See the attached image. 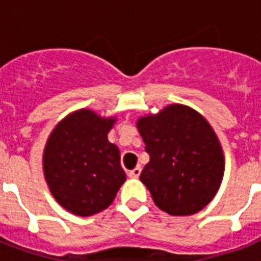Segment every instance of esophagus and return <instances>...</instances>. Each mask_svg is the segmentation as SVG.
Masks as SVG:
<instances>
[{
  "mask_svg": "<svg viewBox=\"0 0 261 261\" xmlns=\"http://www.w3.org/2000/svg\"><path fill=\"white\" fill-rule=\"evenodd\" d=\"M141 172H142V168H141V167H139V165H138V167L134 168L133 171L128 172V176H130V177L137 178V177H139V174H141Z\"/></svg>",
  "mask_w": 261,
  "mask_h": 261,
  "instance_id": "obj_1",
  "label": "esophagus"
}]
</instances>
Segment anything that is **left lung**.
Wrapping results in <instances>:
<instances>
[{
    "mask_svg": "<svg viewBox=\"0 0 261 261\" xmlns=\"http://www.w3.org/2000/svg\"><path fill=\"white\" fill-rule=\"evenodd\" d=\"M137 128L150 161L139 176L155 206L171 215H191L213 200L225 172L217 134L202 115L171 104L138 119Z\"/></svg>",
    "mask_w": 261,
    "mask_h": 261,
    "instance_id": "obj_1",
    "label": "left lung"
}]
</instances>
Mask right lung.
<instances>
[{"label": "right lung", "mask_w": 261, "mask_h": 261, "mask_svg": "<svg viewBox=\"0 0 261 261\" xmlns=\"http://www.w3.org/2000/svg\"><path fill=\"white\" fill-rule=\"evenodd\" d=\"M116 118L79 110L55 126L43 151V172L57 202L89 217L106 210L126 181L116 145L108 133Z\"/></svg>", "instance_id": "right-lung-1"}]
</instances>
